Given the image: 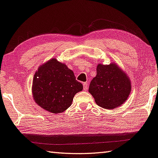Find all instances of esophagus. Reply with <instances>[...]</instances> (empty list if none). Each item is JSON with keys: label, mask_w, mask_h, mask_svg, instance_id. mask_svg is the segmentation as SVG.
I'll list each match as a JSON object with an SVG mask.
<instances>
[{"label": "esophagus", "mask_w": 158, "mask_h": 158, "mask_svg": "<svg viewBox=\"0 0 158 158\" xmlns=\"http://www.w3.org/2000/svg\"><path fill=\"white\" fill-rule=\"evenodd\" d=\"M83 85H84V90L85 91H86L88 89V84L87 83H83Z\"/></svg>", "instance_id": "34e87169"}]
</instances>
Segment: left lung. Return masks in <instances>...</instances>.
Wrapping results in <instances>:
<instances>
[{
	"instance_id": "8db88e82",
	"label": "left lung",
	"mask_w": 158,
	"mask_h": 158,
	"mask_svg": "<svg viewBox=\"0 0 158 158\" xmlns=\"http://www.w3.org/2000/svg\"><path fill=\"white\" fill-rule=\"evenodd\" d=\"M131 91L130 79L118 65H97V75L88 90L97 105L106 109L119 107L127 101Z\"/></svg>"
}]
</instances>
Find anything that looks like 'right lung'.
Masks as SVG:
<instances>
[{"label": "right lung", "instance_id": "right-lung-1", "mask_svg": "<svg viewBox=\"0 0 158 158\" xmlns=\"http://www.w3.org/2000/svg\"><path fill=\"white\" fill-rule=\"evenodd\" d=\"M83 90L74 73L65 64L51 59L34 74L31 92L37 105L51 113H60L69 108L74 96Z\"/></svg>", "mask_w": 158, "mask_h": 158}]
</instances>
